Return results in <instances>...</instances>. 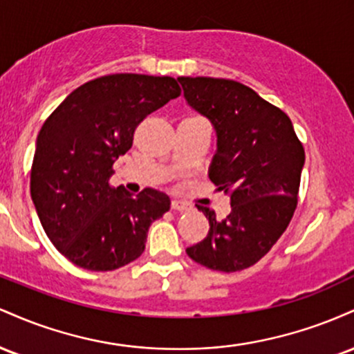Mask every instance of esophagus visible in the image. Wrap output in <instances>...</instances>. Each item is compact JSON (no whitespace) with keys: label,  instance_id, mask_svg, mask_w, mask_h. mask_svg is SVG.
Masks as SVG:
<instances>
[{"label":"esophagus","instance_id":"obj_1","mask_svg":"<svg viewBox=\"0 0 354 354\" xmlns=\"http://www.w3.org/2000/svg\"><path fill=\"white\" fill-rule=\"evenodd\" d=\"M171 209H174V211H188V209H191V205H189V203H185V201H180V200H173L171 201Z\"/></svg>","mask_w":354,"mask_h":354}]
</instances>
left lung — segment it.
Masks as SVG:
<instances>
[{
    "label": "left lung",
    "mask_w": 354,
    "mask_h": 354,
    "mask_svg": "<svg viewBox=\"0 0 354 354\" xmlns=\"http://www.w3.org/2000/svg\"><path fill=\"white\" fill-rule=\"evenodd\" d=\"M178 81L189 106L214 126L218 148L209 180L231 203L225 219L196 205L209 231L186 253L214 271L246 270L273 248L293 218L304 148L286 113L245 84L206 76Z\"/></svg>",
    "instance_id": "8db88e82"
}]
</instances>
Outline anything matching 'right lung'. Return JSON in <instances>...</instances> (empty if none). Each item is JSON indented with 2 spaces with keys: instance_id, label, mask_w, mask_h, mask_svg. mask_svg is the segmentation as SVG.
Instances as JSON below:
<instances>
[{
  "instance_id": "right-lung-1",
  "label": "right lung",
  "mask_w": 354,
  "mask_h": 354,
  "mask_svg": "<svg viewBox=\"0 0 354 354\" xmlns=\"http://www.w3.org/2000/svg\"><path fill=\"white\" fill-rule=\"evenodd\" d=\"M171 76L118 73L81 84L48 116L36 140L31 198L61 254L89 271H113L140 258L169 198L113 188V165L133 146L138 124L178 98Z\"/></svg>"
}]
</instances>
